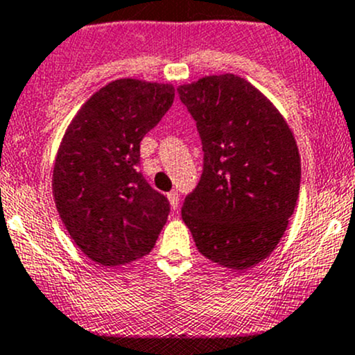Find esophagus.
Returning a JSON list of instances; mask_svg holds the SVG:
<instances>
[{"mask_svg":"<svg viewBox=\"0 0 355 355\" xmlns=\"http://www.w3.org/2000/svg\"><path fill=\"white\" fill-rule=\"evenodd\" d=\"M167 200H169V205L171 208L176 209L179 207V194L178 191H171L169 194H167Z\"/></svg>","mask_w":355,"mask_h":355,"instance_id":"34e87169","label":"esophagus"}]
</instances>
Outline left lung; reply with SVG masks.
Segmentation results:
<instances>
[{
	"instance_id": "left-lung-1",
	"label": "left lung",
	"mask_w": 355,
	"mask_h": 355,
	"mask_svg": "<svg viewBox=\"0 0 355 355\" xmlns=\"http://www.w3.org/2000/svg\"><path fill=\"white\" fill-rule=\"evenodd\" d=\"M178 93L205 152L182 222L211 262L254 268L276 249L295 213L301 179L295 135L279 110L240 76H205Z\"/></svg>"
}]
</instances>
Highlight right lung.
Segmentation results:
<instances>
[{"instance_id":"1","label":"right lung","mask_w":355,"mask_h":355,"mask_svg":"<svg viewBox=\"0 0 355 355\" xmlns=\"http://www.w3.org/2000/svg\"><path fill=\"white\" fill-rule=\"evenodd\" d=\"M174 101V86L115 79L78 110L57 150L52 193L81 252L120 268L154 249L169 201L139 171L140 142Z\"/></svg>"}]
</instances>
